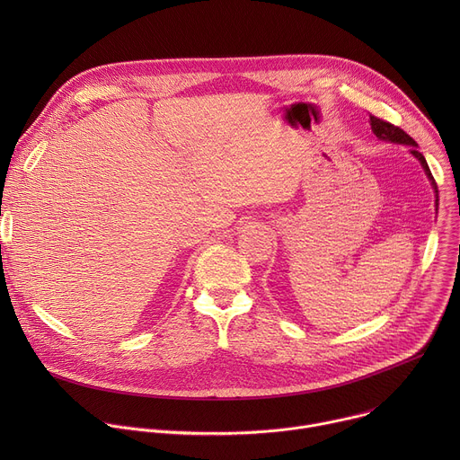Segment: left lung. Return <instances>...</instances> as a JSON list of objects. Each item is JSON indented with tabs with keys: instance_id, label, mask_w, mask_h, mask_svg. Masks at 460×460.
I'll return each mask as SVG.
<instances>
[{
	"instance_id": "8db88e82",
	"label": "left lung",
	"mask_w": 460,
	"mask_h": 460,
	"mask_svg": "<svg viewBox=\"0 0 460 460\" xmlns=\"http://www.w3.org/2000/svg\"><path fill=\"white\" fill-rule=\"evenodd\" d=\"M369 125H371V130H373L376 138L387 140V142H393V144H406V146L411 147V149H410L411 155H413L415 158H419V162L422 164V167H424L428 178L431 180V185H433L435 196H437L435 202H438V189H437L435 178H433V174H431V171H429V167H428L426 158L422 156V153L417 151V142H415L410 135H406L401 127L393 125V123H389V121H385V119H380V118H376V116H373V114H369ZM437 206H438V204H437Z\"/></svg>"
}]
</instances>
